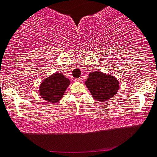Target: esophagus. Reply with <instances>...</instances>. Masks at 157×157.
Masks as SVG:
<instances>
[{"instance_id": "34e87169", "label": "esophagus", "mask_w": 157, "mask_h": 157, "mask_svg": "<svg viewBox=\"0 0 157 157\" xmlns=\"http://www.w3.org/2000/svg\"><path fill=\"white\" fill-rule=\"evenodd\" d=\"M75 81L78 82H82V78H77V79H75Z\"/></svg>"}]
</instances>
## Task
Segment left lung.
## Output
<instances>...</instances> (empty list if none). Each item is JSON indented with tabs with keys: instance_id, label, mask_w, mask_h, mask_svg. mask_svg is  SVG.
Instances as JSON below:
<instances>
[{
	"instance_id": "obj_1",
	"label": "left lung",
	"mask_w": 157,
	"mask_h": 157,
	"mask_svg": "<svg viewBox=\"0 0 157 157\" xmlns=\"http://www.w3.org/2000/svg\"><path fill=\"white\" fill-rule=\"evenodd\" d=\"M85 85L95 100L104 102L116 95L119 88V82L112 75L94 71L89 73Z\"/></svg>"
}]
</instances>
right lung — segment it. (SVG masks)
<instances>
[{
    "label": "right lung",
    "mask_w": 157,
    "mask_h": 157,
    "mask_svg": "<svg viewBox=\"0 0 157 157\" xmlns=\"http://www.w3.org/2000/svg\"><path fill=\"white\" fill-rule=\"evenodd\" d=\"M71 81L61 73H54L44 78L39 86V95L49 103H56L63 98Z\"/></svg>",
    "instance_id": "1"
}]
</instances>
